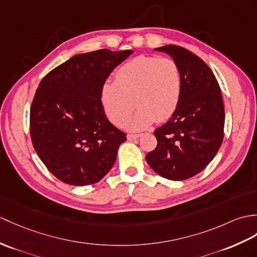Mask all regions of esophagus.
Segmentation results:
<instances>
[{"instance_id":"1","label":"esophagus","mask_w":257,"mask_h":257,"mask_svg":"<svg viewBox=\"0 0 257 257\" xmlns=\"http://www.w3.org/2000/svg\"><path fill=\"white\" fill-rule=\"evenodd\" d=\"M141 137V135H128L127 136V139L129 140V141H131V140H135V139H138V138H140Z\"/></svg>"}]
</instances>
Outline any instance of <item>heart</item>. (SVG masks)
Segmentation results:
<instances>
[{
    "mask_svg": "<svg viewBox=\"0 0 257 257\" xmlns=\"http://www.w3.org/2000/svg\"><path fill=\"white\" fill-rule=\"evenodd\" d=\"M182 96V74L170 58L138 56L116 71L115 82L100 87V103L109 120L123 126L134 110L136 115L126 128L140 131L158 120L169 119L177 109Z\"/></svg>",
    "mask_w": 257,
    "mask_h": 257,
    "instance_id": "obj_1",
    "label": "heart"
}]
</instances>
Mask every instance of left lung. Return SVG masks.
I'll return each instance as SVG.
<instances>
[{"mask_svg":"<svg viewBox=\"0 0 257 257\" xmlns=\"http://www.w3.org/2000/svg\"><path fill=\"white\" fill-rule=\"evenodd\" d=\"M154 50L168 53L180 67L182 96L170 120L154 131L158 146L146 159L160 176L184 181L204 170L221 147V91L210 68L193 52L175 45Z\"/></svg>","mask_w":257,"mask_h":257,"instance_id":"left-lung-1","label":"left lung"}]
</instances>
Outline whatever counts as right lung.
Masks as SVG:
<instances>
[{
  "mask_svg": "<svg viewBox=\"0 0 257 257\" xmlns=\"http://www.w3.org/2000/svg\"><path fill=\"white\" fill-rule=\"evenodd\" d=\"M133 52L80 53L41 80L31 108V137L38 157L58 180L91 185L114 166L127 138L107 119L100 87Z\"/></svg>",
  "mask_w": 257,
  "mask_h": 257,
  "instance_id": "1",
  "label": "right lung"
}]
</instances>
